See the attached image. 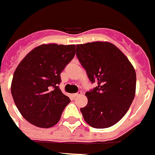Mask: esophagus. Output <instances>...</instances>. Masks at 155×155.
I'll return each instance as SVG.
<instances>
[{
    "instance_id": "esophagus-1",
    "label": "esophagus",
    "mask_w": 155,
    "mask_h": 155,
    "mask_svg": "<svg viewBox=\"0 0 155 155\" xmlns=\"http://www.w3.org/2000/svg\"><path fill=\"white\" fill-rule=\"evenodd\" d=\"M82 92L79 91V92H76V93L73 94V96H74V97H77V96H79V95H82Z\"/></svg>"
}]
</instances>
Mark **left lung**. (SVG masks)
Segmentation results:
<instances>
[{"label":"left lung","instance_id":"8db88e82","mask_svg":"<svg viewBox=\"0 0 155 155\" xmlns=\"http://www.w3.org/2000/svg\"><path fill=\"white\" fill-rule=\"evenodd\" d=\"M76 56L89 80L98 84L86 92L88 103L80 108L83 118L95 128L115 125L135 95L136 73L132 64L116 46L105 41L78 44Z\"/></svg>","mask_w":155,"mask_h":155}]
</instances>
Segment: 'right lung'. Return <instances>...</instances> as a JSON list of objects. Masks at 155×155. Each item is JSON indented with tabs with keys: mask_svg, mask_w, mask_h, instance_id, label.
Segmentation results:
<instances>
[{
	"mask_svg": "<svg viewBox=\"0 0 155 155\" xmlns=\"http://www.w3.org/2000/svg\"><path fill=\"white\" fill-rule=\"evenodd\" d=\"M76 54V45L42 44L19 63L11 82V94L22 116L40 128L60 121L70 99L59 88L60 73Z\"/></svg>",
	"mask_w": 155,
	"mask_h": 155,
	"instance_id": "1",
	"label": "right lung"
}]
</instances>
